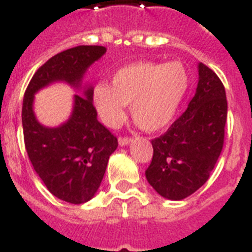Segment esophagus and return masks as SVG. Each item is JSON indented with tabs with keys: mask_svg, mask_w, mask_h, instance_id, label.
<instances>
[{
	"mask_svg": "<svg viewBox=\"0 0 252 252\" xmlns=\"http://www.w3.org/2000/svg\"><path fill=\"white\" fill-rule=\"evenodd\" d=\"M132 140H133L132 137H126V136H124V137H119V145H128Z\"/></svg>",
	"mask_w": 252,
	"mask_h": 252,
	"instance_id": "1",
	"label": "esophagus"
}]
</instances>
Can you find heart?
Wrapping results in <instances>:
<instances>
[{"instance_id":"1","label":"heart","mask_w":252,"mask_h":252,"mask_svg":"<svg viewBox=\"0 0 252 252\" xmlns=\"http://www.w3.org/2000/svg\"><path fill=\"white\" fill-rule=\"evenodd\" d=\"M189 86L187 69L180 63L138 61L119 69L112 86L98 82L93 102L106 126H118L126 118V104L138 126L156 132L170 124Z\"/></svg>"}]
</instances>
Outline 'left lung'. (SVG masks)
Segmentation results:
<instances>
[{"instance_id": "8db88e82", "label": "left lung", "mask_w": 252, "mask_h": 252, "mask_svg": "<svg viewBox=\"0 0 252 252\" xmlns=\"http://www.w3.org/2000/svg\"><path fill=\"white\" fill-rule=\"evenodd\" d=\"M227 100L225 87L212 69L199 64V84L187 110L152 140L153 158L145 175L161 196L182 200L208 179L225 138Z\"/></svg>"}]
</instances>
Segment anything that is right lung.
I'll return each mask as SVG.
<instances>
[{
  "instance_id": "obj_1",
  "label": "right lung",
  "mask_w": 252,
  "mask_h": 252,
  "mask_svg": "<svg viewBox=\"0 0 252 252\" xmlns=\"http://www.w3.org/2000/svg\"><path fill=\"white\" fill-rule=\"evenodd\" d=\"M104 53L102 45H78L57 53L37 69L23 96L22 126L30 161L48 191L70 204L86 203L98 191L118 138L96 119L93 87L84 96L74 95L70 118L57 128L37 122L33 95L55 81L78 87L86 69Z\"/></svg>"
}]
</instances>
